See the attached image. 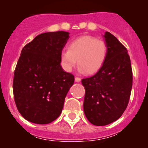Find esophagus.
Listing matches in <instances>:
<instances>
[{
	"mask_svg": "<svg viewBox=\"0 0 148 148\" xmlns=\"http://www.w3.org/2000/svg\"><path fill=\"white\" fill-rule=\"evenodd\" d=\"M80 81H81V78H79V77H75V82H79Z\"/></svg>",
	"mask_w": 148,
	"mask_h": 148,
	"instance_id": "obj_1",
	"label": "esophagus"
}]
</instances>
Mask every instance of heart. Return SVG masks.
<instances>
[{
  "label": "heart",
  "mask_w": 148,
  "mask_h": 148,
  "mask_svg": "<svg viewBox=\"0 0 148 148\" xmlns=\"http://www.w3.org/2000/svg\"><path fill=\"white\" fill-rule=\"evenodd\" d=\"M108 55V46L104 40L89 35L75 38L69 44L68 49L60 53L62 69L69 72L78 64L79 72L93 74L103 66Z\"/></svg>",
  "instance_id": "1"
}]
</instances>
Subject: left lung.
<instances>
[{"instance_id":"left-lung-1","label":"left lung","mask_w":148,"mask_h":148,"mask_svg":"<svg viewBox=\"0 0 148 148\" xmlns=\"http://www.w3.org/2000/svg\"><path fill=\"white\" fill-rule=\"evenodd\" d=\"M108 55L103 66L82 79L84 112L89 122L104 126L122 116L127 107L132 86V71L127 50L110 32L104 35Z\"/></svg>"}]
</instances>
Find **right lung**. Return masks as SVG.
<instances>
[{"label":"right lung","instance_id":"add662e5","mask_svg":"<svg viewBox=\"0 0 148 148\" xmlns=\"http://www.w3.org/2000/svg\"><path fill=\"white\" fill-rule=\"evenodd\" d=\"M65 31L44 33L23 48L14 71L13 96L20 114L33 123L45 125L60 115L74 82L60 64L68 41Z\"/></svg>","mask_w":148,"mask_h":148}]
</instances>
